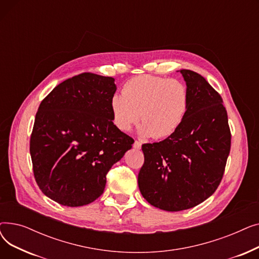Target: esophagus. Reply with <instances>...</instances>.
<instances>
[{
  "mask_svg": "<svg viewBox=\"0 0 259 259\" xmlns=\"http://www.w3.org/2000/svg\"><path fill=\"white\" fill-rule=\"evenodd\" d=\"M133 148H135V149H138V150H140V149L142 148V143L139 142V141H135L134 144H133Z\"/></svg>",
  "mask_w": 259,
  "mask_h": 259,
  "instance_id": "34e87169",
  "label": "esophagus"
}]
</instances>
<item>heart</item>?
<instances>
[{
    "label": "heart",
    "instance_id": "heart-1",
    "mask_svg": "<svg viewBox=\"0 0 259 259\" xmlns=\"http://www.w3.org/2000/svg\"><path fill=\"white\" fill-rule=\"evenodd\" d=\"M189 105L187 87L179 79L153 75L135 76L110 100L113 125L129 131L141 119L142 137L165 139L181 126Z\"/></svg>",
    "mask_w": 259,
    "mask_h": 259
}]
</instances>
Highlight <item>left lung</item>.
I'll list each match as a JSON object with an SVG mask.
<instances>
[{
    "label": "left lung",
    "instance_id": "obj_1",
    "mask_svg": "<svg viewBox=\"0 0 259 259\" xmlns=\"http://www.w3.org/2000/svg\"><path fill=\"white\" fill-rule=\"evenodd\" d=\"M180 72L189 94L186 116L166 140L142 146L145 161L138 179L143 197L170 212L193 208L215 192L231 147L228 115L219 92L200 74Z\"/></svg>",
    "mask_w": 259,
    "mask_h": 259
}]
</instances>
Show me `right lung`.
<instances>
[{
  "mask_svg": "<svg viewBox=\"0 0 259 259\" xmlns=\"http://www.w3.org/2000/svg\"><path fill=\"white\" fill-rule=\"evenodd\" d=\"M114 78L81 73L64 80L40 103L30 138L33 174L42 192L67 207L99 198L111 167L133 139L112 122Z\"/></svg>",
  "mask_w": 259,
  "mask_h": 259,
  "instance_id": "1",
  "label": "right lung"
}]
</instances>
